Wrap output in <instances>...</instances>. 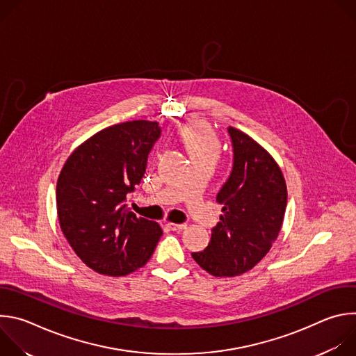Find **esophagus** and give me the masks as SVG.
Returning <instances> with one entry per match:
<instances>
[{
	"label": "esophagus",
	"mask_w": 356,
	"mask_h": 356,
	"mask_svg": "<svg viewBox=\"0 0 356 356\" xmlns=\"http://www.w3.org/2000/svg\"><path fill=\"white\" fill-rule=\"evenodd\" d=\"M168 227H169L170 229H173V231H181V229H184L187 225H186V224H175V222H169V224H168Z\"/></svg>",
	"instance_id": "obj_1"
}]
</instances>
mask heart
<instances>
[{
  "label": "heart",
  "mask_w": 356,
  "mask_h": 356,
  "mask_svg": "<svg viewBox=\"0 0 356 356\" xmlns=\"http://www.w3.org/2000/svg\"><path fill=\"white\" fill-rule=\"evenodd\" d=\"M180 135L188 154L191 155V159L202 156H217L218 142L210 128L204 124L191 122L181 129Z\"/></svg>",
  "instance_id": "obj_1"
}]
</instances>
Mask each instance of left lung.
Returning a JSON list of instances; mask_svg holds the SVG:
<instances>
[{
	"instance_id": "obj_1",
	"label": "left lung",
	"mask_w": 356,
	"mask_h": 356,
	"mask_svg": "<svg viewBox=\"0 0 356 356\" xmlns=\"http://www.w3.org/2000/svg\"><path fill=\"white\" fill-rule=\"evenodd\" d=\"M232 168L217 193L222 206L209 246L193 259L217 277L250 270L277 238L287 204L284 177L268 152L242 131L228 127Z\"/></svg>"
}]
</instances>
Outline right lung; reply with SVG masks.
Segmentation results:
<instances>
[{
    "label": "right lung",
    "mask_w": 356,
    "mask_h": 356,
    "mask_svg": "<svg viewBox=\"0 0 356 356\" xmlns=\"http://www.w3.org/2000/svg\"><path fill=\"white\" fill-rule=\"evenodd\" d=\"M161 135L158 122L145 120L108 127L79 146L60 172V228L77 257L101 275L142 268L163 234L159 224L127 207V194L140 183Z\"/></svg>",
    "instance_id": "add662e5"
}]
</instances>
